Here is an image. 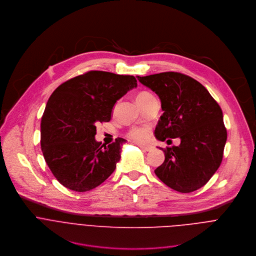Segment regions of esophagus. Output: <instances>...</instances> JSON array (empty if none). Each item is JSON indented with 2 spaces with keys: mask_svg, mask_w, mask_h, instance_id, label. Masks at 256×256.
<instances>
[{
  "mask_svg": "<svg viewBox=\"0 0 256 256\" xmlns=\"http://www.w3.org/2000/svg\"><path fill=\"white\" fill-rule=\"evenodd\" d=\"M137 145H138L142 150L147 151V152H150V151L153 150V146H151V145H144V144H140V143H138Z\"/></svg>",
  "mask_w": 256,
  "mask_h": 256,
  "instance_id": "34e87169",
  "label": "esophagus"
}]
</instances>
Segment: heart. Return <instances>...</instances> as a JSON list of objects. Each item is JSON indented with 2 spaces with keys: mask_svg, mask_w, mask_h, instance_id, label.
I'll use <instances>...</instances> for the list:
<instances>
[{
  "mask_svg": "<svg viewBox=\"0 0 256 256\" xmlns=\"http://www.w3.org/2000/svg\"><path fill=\"white\" fill-rule=\"evenodd\" d=\"M152 97H154V96H153L151 93H149V92H147V91H142V92H140V93L137 95L136 101H137V103L139 104V103H141V102H143V101H145V100H147V99H149V98H152ZM146 134H147L146 130L141 129V128H134V129H131V130L129 131V133H128L129 137H131L132 139H135V140H142V139H144L145 136H146Z\"/></svg>",
  "mask_w": 256,
  "mask_h": 256,
  "instance_id": "obj_1",
  "label": "heart"
}]
</instances>
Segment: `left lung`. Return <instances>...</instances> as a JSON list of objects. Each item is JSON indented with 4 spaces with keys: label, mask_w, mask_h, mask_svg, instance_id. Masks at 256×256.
I'll return each mask as SVG.
<instances>
[{
    "label": "left lung",
    "mask_w": 256,
    "mask_h": 256,
    "mask_svg": "<svg viewBox=\"0 0 256 256\" xmlns=\"http://www.w3.org/2000/svg\"><path fill=\"white\" fill-rule=\"evenodd\" d=\"M137 79L161 101L164 113L155 128V137L160 141L181 140L179 146L164 150L165 160L155 174L181 193L201 188L223 157L227 132L220 106L202 84L181 73L164 72Z\"/></svg>",
    "instance_id": "obj_1"
}]
</instances>
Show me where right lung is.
<instances>
[{"label": "right lung", "instance_id": "1", "mask_svg": "<svg viewBox=\"0 0 256 256\" xmlns=\"http://www.w3.org/2000/svg\"><path fill=\"white\" fill-rule=\"evenodd\" d=\"M137 87L134 76L89 71L61 84L41 121V148L47 165L66 188L85 192L115 170L126 140L97 142L96 124L111 119L115 103Z\"/></svg>", "mask_w": 256, "mask_h": 256}]
</instances>
